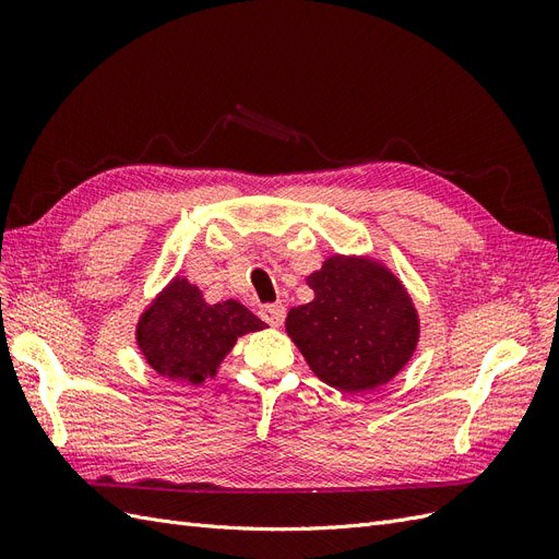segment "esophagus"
I'll return each instance as SVG.
<instances>
[{"instance_id":"34e87169","label":"esophagus","mask_w":559,"mask_h":559,"mask_svg":"<svg viewBox=\"0 0 559 559\" xmlns=\"http://www.w3.org/2000/svg\"><path fill=\"white\" fill-rule=\"evenodd\" d=\"M259 314H261L263 321H267L270 326H282L284 306H280V302H270V306H261Z\"/></svg>"}]
</instances>
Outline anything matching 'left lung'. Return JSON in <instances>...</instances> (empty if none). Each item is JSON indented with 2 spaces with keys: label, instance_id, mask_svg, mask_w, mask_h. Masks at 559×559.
I'll return each instance as SVG.
<instances>
[{
  "label": "left lung",
  "instance_id": "left-lung-1",
  "mask_svg": "<svg viewBox=\"0 0 559 559\" xmlns=\"http://www.w3.org/2000/svg\"><path fill=\"white\" fill-rule=\"evenodd\" d=\"M314 300L286 317L312 373L347 394L386 384L411 361L419 319L408 292L378 261L331 257L308 277Z\"/></svg>",
  "mask_w": 559,
  "mask_h": 559
}]
</instances>
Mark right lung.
Returning <instances> with one entry per match:
<instances>
[{
	"mask_svg": "<svg viewBox=\"0 0 559 559\" xmlns=\"http://www.w3.org/2000/svg\"><path fill=\"white\" fill-rule=\"evenodd\" d=\"M261 329L263 321L242 302L207 306L198 286L175 277L142 314L138 345L158 376L200 384L216 376L240 335Z\"/></svg>",
	"mask_w": 559,
	"mask_h": 559,
	"instance_id": "add662e5",
	"label": "right lung"
}]
</instances>
